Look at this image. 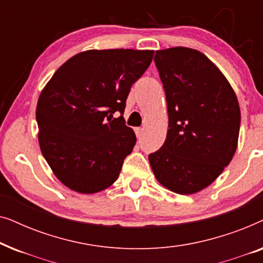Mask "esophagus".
<instances>
[{
	"instance_id": "esophagus-1",
	"label": "esophagus",
	"mask_w": 263,
	"mask_h": 263,
	"mask_svg": "<svg viewBox=\"0 0 263 263\" xmlns=\"http://www.w3.org/2000/svg\"><path fill=\"white\" fill-rule=\"evenodd\" d=\"M142 132H143V128H135V134H136V136H141Z\"/></svg>"
}]
</instances>
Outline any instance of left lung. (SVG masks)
Masks as SVG:
<instances>
[{"instance_id":"8db88e82","label":"left lung","mask_w":263,"mask_h":263,"mask_svg":"<svg viewBox=\"0 0 263 263\" xmlns=\"http://www.w3.org/2000/svg\"><path fill=\"white\" fill-rule=\"evenodd\" d=\"M154 62L166 95L168 130L148 156L157 181L190 195L213 183L238 145V99L225 75L202 52L176 46L158 50Z\"/></svg>"}]
</instances>
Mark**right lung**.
<instances>
[{"instance_id": "add662e5", "label": "right lung", "mask_w": 263, "mask_h": 263, "mask_svg": "<svg viewBox=\"0 0 263 263\" xmlns=\"http://www.w3.org/2000/svg\"><path fill=\"white\" fill-rule=\"evenodd\" d=\"M153 53L132 49L79 52L43 88L35 110L39 146L67 188L95 194L118 178L136 142L124 122L125 100ZM116 110L121 116L114 119Z\"/></svg>"}]
</instances>
